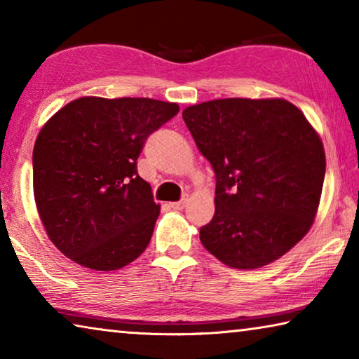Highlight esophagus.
I'll return each mask as SVG.
<instances>
[{"instance_id": "34e87169", "label": "esophagus", "mask_w": 359, "mask_h": 359, "mask_svg": "<svg viewBox=\"0 0 359 359\" xmlns=\"http://www.w3.org/2000/svg\"><path fill=\"white\" fill-rule=\"evenodd\" d=\"M185 204H187V198L180 199V201H175V203H169V208L174 209V210H180V209L185 208Z\"/></svg>"}]
</instances>
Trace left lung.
Wrapping results in <instances>:
<instances>
[{
    "instance_id": "1",
    "label": "left lung",
    "mask_w": 359,
    "mask_h": 359,
    "mask_svg": "<svg viewBox=\"0 0 359 359\" xmlns=\"http://www.w3.org/2000/svg\"><path fill=\"white\" fill-rule=\"evenodd\" d=\"M215 172V214L199 229L205 250L234 269H257L311 229L326 158L317 131L287 100L224 98L182 112Z\"/></svg>"
}]
</instances>
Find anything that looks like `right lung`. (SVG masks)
Wrapping results in <instances>:
<instances>
[{
  "mask_svg": "<svg viewBox=\"0 0 359 359\" xmlns=\"http://www.w3.org/2000/svg\"><path fill=\"white\" fill-rule=\"evenodd\" d=\"M175 102L83 96L42 126L33 150L34 201L48 239L77 264L117 271L147 248L160 215L137 174L147 137Z\"/></svg>",
  "mask_w": 359,
  "mask_h": 359,
  "instance_id": "obj_1",
  "label": "right lung"
}]
</instances>
